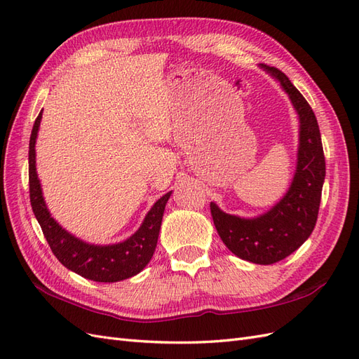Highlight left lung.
<instances>
[{
	"label": "left lung",
	"instance_id": "obj_1",
	"mask_svg": "<svg viewBox=\"0 0 359 359\" xmlns=\"http://www.w3.org/2000/svg\"><path fill=\"white\" fill-rule=\"evenodd\" d=\"M281 84L299 120L296 170L287 192L278 203L252 218L238 217L210 203L213 224L221 241L234 255L255 264H272L287 257L310 238L319 213L325 182V156L317 118L281 70L262 65Z\"/></svg>",
	"mask_w": 359,
	"mask_h": 359
}]
</instances>
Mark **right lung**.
I'll use <instances>...</instances> for the list:
<instances>
[{
  "label": "right lung",
  "mask_w": 359,
  "mask_h": 359,
  "mask_svg": "<svg viewBox=\"0 0 359 359\" xmlns=\"http://www.w3.org/2000/svg\"><path fill=\"white\" fill-rule=\"evenodd\" d=\"M42 111L34 121L32 137H29V201H32L34 217L42 227L50 250L58 262L69 271L91 281L117 283L140 273L149 264L156 250L163 210L172 191L167 192L153 204L140 229L125 241L109 245H96L76 238L50 217L37 176L36 141L40 121H42Z\"/></svg>",
  "instance_id": "obj_1"
}]
</instances>
